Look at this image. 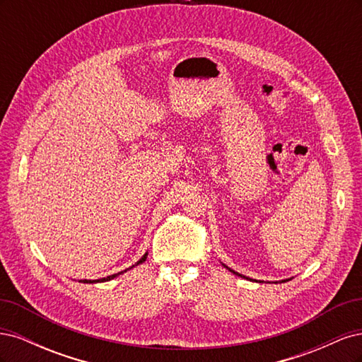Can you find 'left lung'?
<instances>
[{
  "label": "left lung",
  "instance_id": "1",
  "mask_svg": "<svg viewBox=\"0 0 362 362\" xmlns=\"http://www.w3.org/2000/svg\"><path fill=\"white\" fill-rule=\"evenodd\" d=\"M229 270H231V269H229ZM233 273H235V275H238V276H242V275H240V273H237V272H234V270H231Z\"/></svg>",
  "mask_w": 362,
  "mask_h": 362
}]
</instances>
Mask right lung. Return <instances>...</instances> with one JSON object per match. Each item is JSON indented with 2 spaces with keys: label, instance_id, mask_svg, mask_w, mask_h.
Returning <instances> with one entry per match:
<instances>
[{
  "label": "right lung",
  "instance_id": "add662e5",
  "mask_svg": "<svg viewBox=\"0 0 362 362\" xmlns=\"http://www.w3.org/2000/svg\"><path fill=\"white\" fill-rule=\"evenodd\" d=\"M146 257H148V254H145L144 257H141L139 261H137V264H140V262H144L145 259H146ZM131 267H134V266H131ZM120 273H124V272H119V273H115V275H110V276H107V278H103V279H96V281H87V279H84L83 282H86V284H90V282H104V281H110V279H113V278H116L117 275H120Z\"/></svg>",
  "mask_w": 362,
  "mask_h": 362
}]
</instances>
